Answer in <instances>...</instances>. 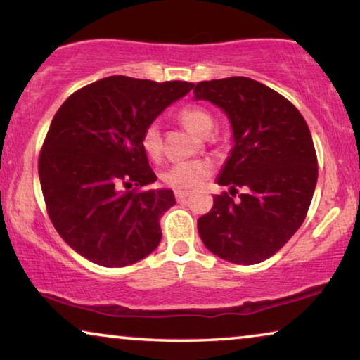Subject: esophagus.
Masks as SVG:
<instances>
[{
	"label": "esophagus",
	"mask_w": 360,
	"mask_h": 360,
	"mask_svg": "<svg viewBox=\"0 0 360 360\" xmlns=\"http://www.w3.org/2000/svg\"><path fill=\"white\" fill-rule=\"evenodd\" d=\"M189 194H191V192H187V191H176L174 192L176 199H178L179 202H186V199L189 197Z\"/></svg>",
	"instance_id": "esophagus-1"
}]
</instances>
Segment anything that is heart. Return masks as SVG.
I'll list each match as a JSON object with an SVG mask.
<instances>
[{"label": "heart", "instance_id": "heart-1", "mask_svg": "<svg viewBox=\"0 0 360 360\" xmlns=\"http://www.w3.org/2000/svg\"><path fill=\"white\" fill-rule=\"evenodd\" d=\"M179 119L187 129L199 136H209L215 127L214 115L202 105H186L179 110ZM141 146L151 158H158L161 155L163 140H161L158 122L146 125L141 134ZM209 174L210 165L207 161H184V163H176L165 169L161 179L165 184L176 187V189H192V187L199 186Z\"/></svg>", "mask_w": 360, "mask_h": 360}]
</instances>
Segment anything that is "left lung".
Masks as SVG:
<instances>
[{
	"instance_id": "left-lung-1",
	"label": "left lung",
	"mask_w": 360,
	"mask_h": 360,
	"mask_svg": "<svg viewBox=\"0 0 360 360\" xmlns=\"http://www.w3.org/2000/svg\"><path fill=\"white\" fill-rule=\"evenodd\" d=\"M194 101H209L230 120L233 146L217 184L245 187L240 200L214 197L197 220L207 250L235 264L269 259L305 220L318 179L310 129L295 105L245 77L202 81Z\"/></svg>"
}]
</instances>
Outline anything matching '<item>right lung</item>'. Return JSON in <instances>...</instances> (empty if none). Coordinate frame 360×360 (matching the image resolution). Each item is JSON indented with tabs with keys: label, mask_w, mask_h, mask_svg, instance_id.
Returning <instances> with one entry per match:
<instances>
[{
	"label": "right lung",
	"mask_w": 360,
	"mask_h": 360,
	"mask_svg": "<svg viewBox=\"0 0 360 360\" xmlns=\"http://www.w3.org/2000/svg\"><path fill=\"white\" fill-rule=\"evenodd\" d=\"M192 88L186 81L109 77L73 93L57 110L39 178L50 220L79 256L124 267L158 248L160 219L176 199L171 189H148L156 176L141 134Z\"/></svg>",
	"instance_id": "1"
}]
</instances>
